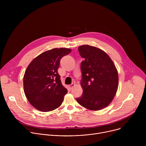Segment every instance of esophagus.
<instances>
[{
    "mask_svg": "<svg viewBox=\"0 0 146 146\" xmlns=\"http://www.w3.org/2000/svg\"><path fill=\"white\" fill-rule=\"evenodd\" d=\"M74 85H75V84H74V83H72V84H71L70 85H69V87L70 89H72V88L74 86Z\"/></svg>",
    "mask_w": 146,
    "mask_h": 146,
    "instance_id": "1",
    "label": "esophagus"
}]
</instances>
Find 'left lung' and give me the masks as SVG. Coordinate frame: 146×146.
Returning <instances> with one entry per match:
<instances>
[{"label":"left lung","mask_w":146,"mask_h":146,"mask_svg":"<svg viewBox=\"0 0 146 146\" xmlns=\"http://www.w3.org/2000/svg\"><path fill=\"white\" fill-rule=\"evenodd\" d=\"M78 52L84 58L80 66L83 92L76 100L88 109L101 110L109 105L117 92V69L109 56L98 48L82 45L78 47Z\"/></svg>","instance_id":"8db88e82"}]
</instances>
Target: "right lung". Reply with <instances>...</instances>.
I'll list each match as a JSON object with an SVG mask.
<instances>
[{
  "instance_id": "obj_1",
  "label": "right lung",
  "mask_w": 146,
  "mask_h": 146,
  "mask_svg": "<svg viewBox=\"0 0 146 146\" xmlns=\"http://www.w3.org/2000/svg\"><path fill=\"white\" fill-rule=\"evenodd\" d=\"M72 50L54 48L41 54L28 66L24 77L25 96L38 110L47 112L59 108L68 90L58 73L61 58Z\"/></svg>"
}]
</instances>
